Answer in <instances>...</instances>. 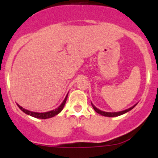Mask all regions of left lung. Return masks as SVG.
<instances>
[{
    "label": "left lung",
    "instance_id": "obj_1",
    "mask_svg": "<svg viewBox=\"0 0 158 158\" xmlns=\"http://www.w3.org/2000/svg\"><path fill=\"white\" fill-rule=\"evenodd\" d=\"M137 104H135V106H132V107L129 108V109H126V110H124V111H118V112H106V111H101V110H99L98 109H97L96 107H95V106H94L93 104L92 103V107H93L94 110H95V111H96L97 113H98V114H100L101 115H103V116H106V117H116V116H119V115H122V114H125V113L128 112V111H131L133 108L135 107V106H136Z\"/></svg>",
    "mask_w": 158,
    "mask_h": 158
}]
</instances>
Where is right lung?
Masks as SVG:
<instances>
[{
  "instance_id": "1",
  "label": "right lung",
  "mask_w": 158,
  "mask_h": 158,
  "mask_svg": "<svg viewBox=\"0 0 158 158\" xmlns=\"http://www.w3.org/2000/svg\"><path fill=\"white\" fill-rule=\"evenodd\" d=\"M67 96H68V94L66 96V98H65V99L63 100V102H62V104L60 105V106H59L57 109H54V110H52V111H47V112H44V113H40V112H34V111H30L29 110H27L25 109H23V107H21L20 106H19L18 104H17V106H18L19 108H20V109L22 111H23V112L25 113V114H28V115H30L32 116V117H34V118H40V119H47V118H52V117H54L55 115H56V114H58L60 112V111H62L63 109V107H64L65 104H66V99H67Z\"/></svg>"
}]
</instances>
